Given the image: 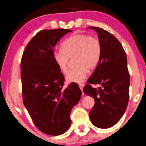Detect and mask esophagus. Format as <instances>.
<instances>
[{
  "label": "esophagus",
  "instance_id": "1",
  "mask_svg": "<svg viewBox=\"0 0 146 146\" xmlns=\"http://www.w3.org/2000/svg\"><path fill=\"white\" fill-rule=\"evenodd\" d=\"M83 87H84L83 84H79V87L82 92V90H83Z\"/></svg>",
  "mask_w": 146,
  "mask_h": 146
}]
</instances>
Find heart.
I'll return each mask as SVG.
<instances>
[{"label": "heart", "instance_id": "obj_1", "mask_svg": "<svg viewBox=\"0 0 146 146\" xmlns=\"http://www.w3.org/2000/svg\"><path fill=\"white\" fill-rule=\"evenodd\" d=\"M61 50H54L53 60L59 70L66 73L70 58L76 65L67 74L68 82L81 83L88 74V69L96 68L101 60L102 47L98 38L77 33L68 37L61 44Z\"/></svg>", "mask_w": 146, "mask_h": 146}]
</instances>
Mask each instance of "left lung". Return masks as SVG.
Returning a JSON list of instances; mask_svg holds the SVG:
<instances>
[{
    "label": "left lung",
    "mask_w": 146,
    "mask_h": 146,
    "mask_svg": "<svg viewBox=\"0 0 146 146\" xmlns=\"http://www.w3.org/2000/svg\"><path fill=\"white\" fill-rule=\"evenodd\" d=\"M89 28L97 32L102 54L83 91L94 99V106L90 112L93 125L99 128H110L122 117L128 104L130 80L127 55L113 34L99 27ZM92 84L102 87L94 88Z\"/></svg>",
    "instance_id": "left-lung-1"
}]
</instances>
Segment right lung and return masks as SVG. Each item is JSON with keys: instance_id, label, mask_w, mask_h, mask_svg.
I'll use <instances>...</instances> for the list:
<instances>
[{"instance_id": "right-lung-1", "label": "right lung", "mask_w": 146, "mask_h": 146, "mask_svg": "<svg viewBox=\"0 0 146 146\" xmlns=\"http://www.w3.org/2000/svg\"><path fill=\"white\" fill-rule=\"evenodd\" d=\"M71 31L64 29L40 31L28 43L21 61L24 106L37 128L52 136L68 129L70 111L82 94L77 83L64 88V76L52 57L58 41Z\"/></svg>"}]
</instances>
